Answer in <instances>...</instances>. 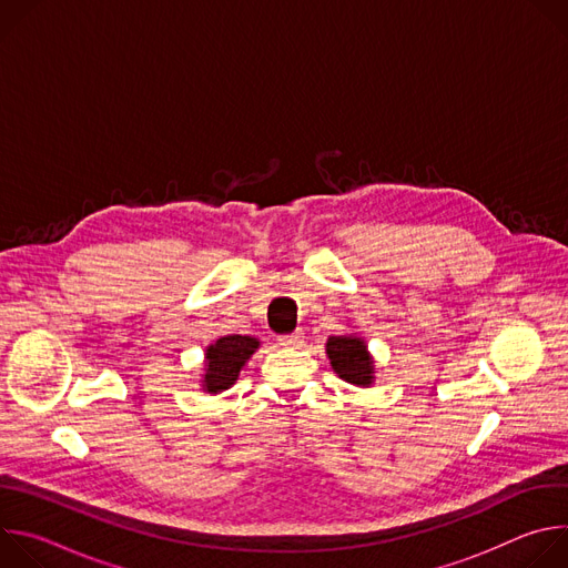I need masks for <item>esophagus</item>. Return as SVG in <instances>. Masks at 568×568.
Here are the masks:
<instances>
[{"label": "esophagus", "instance_id": "obj_1", "mask_svg": "<svg viewBox=\"0 0 568 568\" xmlns=\"http://www.w3.org/2000/svg\"><path fill=\"white\" fill-rule=\"evenodd\" d=\"M301 339H303V333L296 331V333H290V335H281L278 344L281 346H296V344H301Z\"/></svg>", "mask_w": 568, "mask_h": 568}]
</instances>
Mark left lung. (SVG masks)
<instances>
[{
    "label": "left lung",
    "mask_w": 568,
    "mask_h": 568,
    "mask_svg": "<svg viewBox=\"0 0 568 568\" xmlns=\"http://www.w3.org/2000/svg\"><path fill=\"white\" fill-rule=\"evenodd\" d=\"M326 355L331 357L335 373L344 382H348L353 386H371L373 384L375 364H373V357L362 337H357V335L331 337L326 344Z\"/></svg>",
    "instance_id": "obj_1"
}]
</instances>
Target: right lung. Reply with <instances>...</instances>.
I'll return each mask as SVG.
<instances>
[{
  "instance_id": "add662e5",
  "label": "right lung",
  "mask_w": 568,
  "mask_h": 568,
  "mask_svg": "<svg viewBox=\"0 0 568 568\" xmlns=\"http://www.w3.org/2000/svg\"><path fill=\"white\" fill-rule=\"evenodd\" d=\"M261 342L250 335H226L206 348L202 388L220 393L235 384L240 368L250 362Z\"/></svg>"
}]
</instances>
